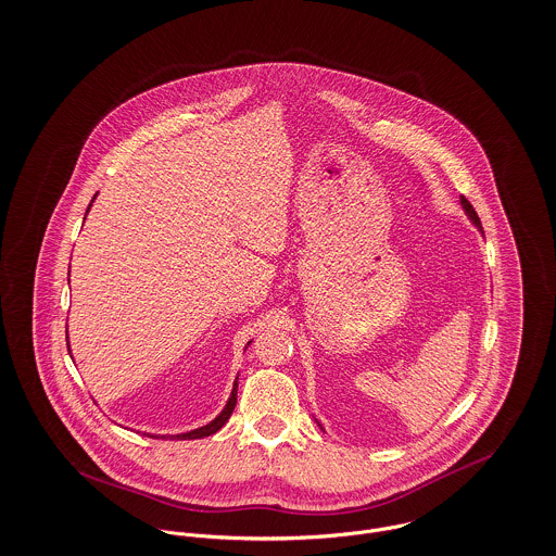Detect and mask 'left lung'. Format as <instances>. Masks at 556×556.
Instances as JSON below:
<instances>
[{"label":"left lung","instance_id":"8db88e82","mask_svg":"<svg viewBox=\"0 0 556 556\" xmlns=\"http://www.w3.org/2000/svg\"><path fill=\"white\" fill-rule=\"evenodd\" d=\"M460 206H463V211H465V215L469 217V222L484 235V230H482V224H480V217H478V213H476V208L471 206V202L465 198V195H460ZM319 425V422H317ZM319 429H324L321 425H319Z\"/></svg>","mask_w":556,"mask_h":556}]
</instances>
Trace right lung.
Wrapping results in <instances>:
<instances>
[{
	"label": "right lung",
	"mask_w": 556,
	"mask_h": 556,
	"mask_svg": "<svg viewBox=\"0 0 556 556\" xmlns=\"http://www.w3.org/2000/svg\"><path fill=\"white\" fill-rule=\"evenodd\" d=\"M96 195H98V193H96ZM96 195H93V200H96ZM93 200H91V204H93ZM91 204L87 206V213H89ZM87 213H85V215H87ZM249 343H251V341H249ZM67 352H70V343H67ZM237 390H239V377L235 379V386H232V392H230V399H228L226 407H224L222 414H219L215 420H211L208 425H204V427H200V429H193V431L179 432V434H149V432H147V437H153V439H157V437H160V439H202V437H208V434L219 431V429L230 420V416H232V412H235V405H237Z\"/></svg>",
	"instance_id": "1"
}]
</instances>
